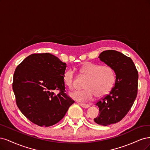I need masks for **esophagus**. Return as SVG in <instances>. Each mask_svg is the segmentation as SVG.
Returning a JSON list of instances; mask_svg holds the SVG:
<instances>
[{"label": "esophagus", "mask_w": 150, "mask_h": 150, "mask_svg": "<svg viewBox=\"0 0 150 150\" xmlns=\"http://www.w3.org/2000/svg\"><path fill=\"white\" fill-rule=\"evenodd\" d=\"M79 105L81 106L82 108H88L90 107V105H87V104H84V103H79Z\"/></svg>", "instance_id": "obj_1"}]
</instances>
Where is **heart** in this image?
Listing matches in <instances>:
<instances>
[{
  "instance_id": "b5f03b06",
  "label": "heart",
  "mask_w": 150,
  "mask_h": 150,
  "mask_svg": "<svg viewBox=\"0 0 150 150\" xmlns=\"http://www.w3.org/2000/svg\"><path fill=\"white\" fill-rule=\"evenodd\" d=\"M80 71L82 75L88 78L82 91H75L70 93V96L78 101H87L92 100L95 96L101 98L108 95L112 90L115 83L116 76L112 67L108 65L86 62L82 64ZM65 86L73 89L75 85V77L73 70H67L63 75Z\"/></svg>"
}]
</instances>
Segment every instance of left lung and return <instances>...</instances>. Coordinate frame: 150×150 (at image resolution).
I'll list each match as a JSON object with an SVG mask.
<instances>
[{
    "label": "left lung",
    "mask_w": 150,
    "mask_h": 150,
    "mask_svg": "<svg viewBox=\"0 0 150 150\" xmlns=\"http://www.w3.org/2000/svg\"><path fill=\"white\" fill-rule=\"evenodd\" d=\"M98 58L112 67L116 75L115 85L110 93L96 103L100 112L95 122L108 126L122 120L132 108L137 95L138 74L131 58L120 52L105 50Z\"/></svg>",
    "instance_id": "left-lung-1"
}]
</instances>
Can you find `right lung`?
I'll return each mask as SVG.
<instances>
[{"label": "right lung", "instance_id": "1", "mask_svg": "<svg viewBox=\"0 0 150 150\" xmlns=\"http://www.w3.org/2000/svg\"><path fill=\"white\" fill-rule=\"evenodd\" d=\"M66 67L65 63L49 53L32 54L17 67L12 84L17 105L32 123L52 126L75 102L65 93ZM55 90L60 91L57 95Z\"/></svg>", "mask_w": 150, "mask_h": 150}]
</instances>
